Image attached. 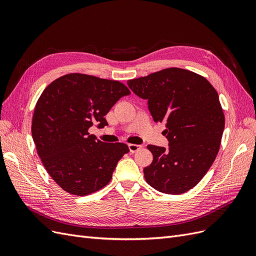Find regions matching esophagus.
Here are the masks:
<instances>
[{
    "label": "esophagus",
    "instance_id": "1",
    "mask_svg": "<svg viewBox=\"0 0 256 256\" xmlns=\"http://www.w3.org/2000/svg\"><path fill=\"white\" fill-rule=\"evenodd\" d=\"M140 148H142V146H139V144H128V149H130V151L132 153L137 152L140 149Z\"/></svg>",
    "mask_w": 256,
    "mask_h": 256
}]
</instances>
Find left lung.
<instances>
[{"label": "left lung", "instance_id": "1", "mask_svg": "<svg viewBox=\"0 0 256 256\" xmlns=\"http://www.w3.org/2000/svg\"><path fill=\"white\" fill-rule=\"evenodd\" d=\"M132 92L148 100L155 122H164L169 149L148 146L153 154L144 169L146 183L168 194L188 192L206 174L218 154L224 114L216 89L205 78L168 68L128 80Z\"/></svg>", "mask_w": 256, "mask_h": 256}]
</instances>
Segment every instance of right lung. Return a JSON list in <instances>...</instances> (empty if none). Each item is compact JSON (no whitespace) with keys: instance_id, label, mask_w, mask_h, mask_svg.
<instances>
[{"instance_id":"add662e5","label":"right lung","mask_w":256,"mask_h":256,"mask_svg":"<svg viewBox=\"0 0 256 256\" xmlns=\"http://www.w3.org/2000/svg\"><path fill=\"white\" fill-rule=\"evenodd\" d=\"M128 88L118 80L70 73L41 94L32 121L37 153L50 176L64 192L87 196L110 183L118 162L130 152L126 144H106L90 135Z\"/></svg>"}]
</instances>
